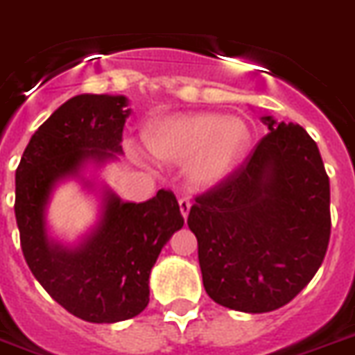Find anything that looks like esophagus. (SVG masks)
I'll return each mask as SVG.
<instances>
[{"label":"esophagus","mask_w":355,"mask_h":355,"mask_svg":"<svg viewBox=\"0 0 355 355\" xmlns=\"http://www.w3.org/2000/svg\"><path fill=\"white\" fill-rule=\"evenodd\" d=\"M178 205H180V213H182L184 218H187V214H189V209H191V200L182 196L180 200H178Z\"/></svg>","instance_id":"1"}]
</instances>
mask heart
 I'll use <instances>...</instances> for the list:
<instances>
[{
    "mask_svg": "<svg viewBox=\"0 0 355 355\" xmlns=\"http://www.w3.org/2000/svg\"><path fill=\"white\" fill-rule=\"evenodd\" d=\"M148 150L166 164L189 162V178L198 187H213L240 166L251 144V132L240 119L220 113L173 115L151 124Z\"/></svg>",
    "mask_w": 355,
    "mask_h": 355,
    "instance_id": "obj_1",
    "label": "heart"
}]
</instances>
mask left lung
<instances>
[{
  "label": "left lung",
  "mask_w": 355,
  "mask_h": 355,
  "mask_svg": "<svg viewBox=\"0 0 355 355\" xmlns=\"http://www.w3.org/2000/svg\"><path fill=\"white\" fill-rule=\"evenodd\" d=\"M261 121L269 133L251 157L196 195L187 216L205 293L252 314L302 293L330 238V184L318 144L300 124Z\"/></svg>",
  "instance_id": "8db88e82"
}]
</instances>
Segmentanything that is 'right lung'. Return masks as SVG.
Segmentation results:
<instances>
[{
  "instance_id": "1",
  "label": "right lung",
  "mask_w": 355,
  "mask_h": 355,
  "mask_svg": "<svg viewBox=\"0 0 355 355\" xmlns=\"http://www.w3.org/2000/svg\"><path fill=\"white\" fill-rule=\"evenodd\" d=\"M126 106L124 95L71 97L32 135L16 169L14 211L26 263L62 309L90 323L144 311L151 267L184 225L169 189L141 204L106 191L101 222L81 245L68 249L46 236L44 209L53 186L77 175L88 159L104 162L121 153Z\"/></svg>"
}]
</instances>
